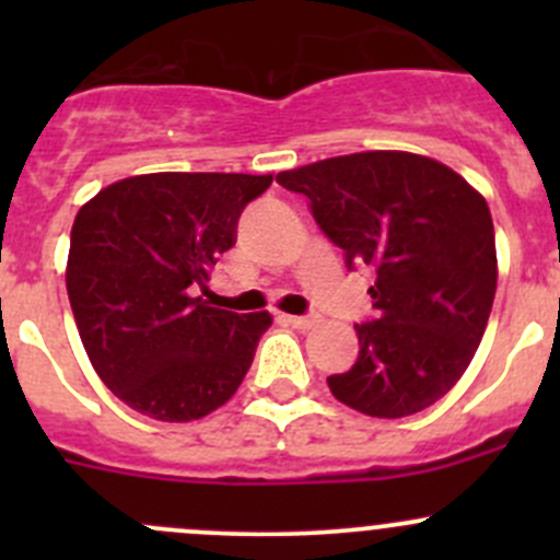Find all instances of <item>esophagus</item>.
I'll list each match as a JSON object with an SVG mask.
<instances>
[{"label": "esophagus", "mask_w": 560, "mask_h": 560, "mask_svg": "<svg viewBox=\"0 0 560 560\" xmlns=\"http://www.w3.org/2000/svg\"><path fill=\"white\" fill-rule=\"evenodd\" d=\"M281 319L287 322V325L298 327V330H308V327L316 322V314H303V316H292V314H281Z\"/></svg>", "instance_id": "obj_1"}]
</instances>
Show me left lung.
Listing matches in <instances>:
<instances>
[{
    "mask_svg": "<svg viewBox=\"0 0 560 560\" xmlns=\"http://www.w3.org/2000/svg\"><path fill=\"white\" fill-rule=\"evenodd\" d=\"M308 197L349 270L374 273L376 316L354 325L360 354L327 376L341 404L409 417L460 380L488 327L495 235L485 197L436 160L406 151L332 156L276 175Z\"/></svg>",
    "mask_w": 560,
    "mask_h": 560,
    "instance_id": "left-lung-1",
    "label": "left lung"
}]
</instances>
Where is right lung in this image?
<instances>
[{
    "label": "right lung",
    "instance_id": "obj_1",
    "mask_svg": "<svg viewBox=\"0 0 560 560\" xmlns=\"http://www.w3.org/2000/svg\"><path fill=\"white\" fill-rule=\"evenodd\" d=\"M273 175L149 173L110 184L78 211L67 295L89 360L129 409L189 422L233 398L270 314L197 298Z\"/></svg>",
    "mask_w": 560,
    "mask_h": 560
}]
</instances>
